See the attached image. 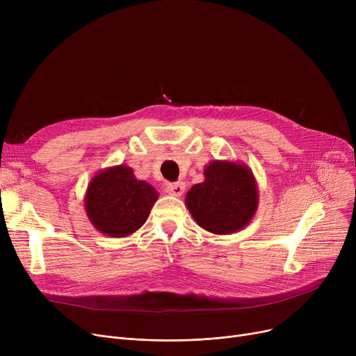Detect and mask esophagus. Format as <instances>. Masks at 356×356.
I'll use <instances>...</instances> for the list:
<instances>
[{
	"mask_svg": "<svg viewBox=\"0 0 356 356\" xmlns=\"http://www.w3.org/2000/svg\"><path fill=\"white\" fill-rule=\"evenodd\" d=\"M184 189H186L184 183H181V181H176V183H170V184H167L165 192H167V195H170V196H175V197H180V196L184 193Z\"/></svg>",
	"mask_w": 356,
	"mask_h": 356,
	"instance_id": "obj_1",
	"label": "esophagus"
}]
</instances>
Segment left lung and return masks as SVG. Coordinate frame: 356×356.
<instances>
[{"mask_svg":"<svg viewBox=\"0 0 356 356\" xmlns=\"http://www.w3.org/2000/svg\"><path fill=\"white\" fill-rule=\"evenodd\" d=\"M204 180L186 195V207L197 225L215 235L245 228L258 209V184L251 168L239 161L213 160Z\"/></svg>","mask_w":356,"mask_h":356,"instance_id":"1","label":"left lung"}]
</instances>
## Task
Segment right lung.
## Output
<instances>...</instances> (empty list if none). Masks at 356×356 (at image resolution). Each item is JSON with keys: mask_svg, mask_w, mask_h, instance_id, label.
Wrapping results in <instances>:
<instances>
[{"mask_svg": "<svg viewBox=\"0 0 356 356\" xmlns=\"http://www.w3.org/2000/svg\"><path fill=\"white\" fill-rule=\"evenodd\" d=\"M159 199L157 191L134 170L120 164L93 176L85 193V211L90 223L111 238H125L138 231Z\"/></svg>", "mask_w": 356, "mask_h": 356, "instance_id": "obj_1", "label": "right lung"}]
</instances>
